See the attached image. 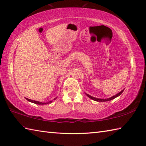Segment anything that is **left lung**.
<instances>
[{
    "label": "left lung",
    "mask_w": 146,
    "mask_h": 146,
    "mask_svg": "<svg viewBox=\"0 0 146 146\" xmlns=\"http://www.w3.org/2000/svg\"><path fill=\"white\" fill-rule=\"evenodd\" d=\"M123 90H124V89L122 90L121 91V92H119L118 94H116V95L113 96H112V97H111V98H107V99H99V98H94V97H92V96H90V95H88V94H86V93H85V94H86V95L88 97V98H90L91 99L94 100V101H98V102H106V101H111V100H113V99H115L116 98H117V97L119 96H120L121 94H122V92H123Z\"/></svg>",
    "instance_id": "obj_1"
}]
</instances>
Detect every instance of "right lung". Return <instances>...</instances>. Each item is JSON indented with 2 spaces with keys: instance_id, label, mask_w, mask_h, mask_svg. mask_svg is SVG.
Instances as JSON below:
<instances>
[{
  "instance_id": "right-lung-1",
  "label": "right lung",
  "mask_w": 146,
  "mask_h": 146,
  "mask_svg": "<svg viewBox=\"0 0 146 146\" xmlns=\"http://www.w3.org/2000/svg\"><path fill=\"white\" fill-rule=\"evenodd\" d=\"M57 99V97L56 98H54L53 100H56ZM26 99L27 100V101H28L29 102H33V103L34 104H39V105H44V104H49V103H51V102H52L53 101H48L47 102H39V101H33V100H31V99H28V98H26Z\"/></svg>"
}]
</instances>
